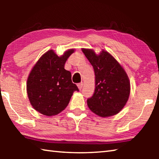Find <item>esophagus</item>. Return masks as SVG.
Instances as JSON below:
<instances>
[{
	"label": "esophagus",
	"instance_id": "1",
	"mask_svg": "<svg viewBox=\"0 0 159 159\" xmlns=\"http://www.w3.org/2000/svg\"><path fill=\"white\" fill-rule=\"evenodd\" d=\"M77 86H78V88H79V89L80 90L82 89V88H83V83H79V84L77 85Z\"/></svg>",
	"mask_w": 159,
	"mask_h": 159
}]
</instances>
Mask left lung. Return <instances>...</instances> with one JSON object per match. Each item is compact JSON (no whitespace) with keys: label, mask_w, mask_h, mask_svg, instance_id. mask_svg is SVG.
I'll list each match as a JSON object with an SVG mask.
<instances>
[{"label":"left lung","mask_w":159,"mask_h":159,"mask_svg":"<svg viewBox=\"0 0 159 159\" xmlns=\"http://www.w3.org/2000/svg\"><path fill=\"white\" fill-rule=\"evenodd\" d=\"M81 50L95 75V93L88 99V107L100 117L117 114L127 103L130 93V80L125 69L106 50L97 55L93 49Z\"/></svg>","instance_id":"left-lung-1"}]
</instances>
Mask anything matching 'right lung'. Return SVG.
Listing matches in <instances>:
<instances>
[{
	"label": "right lung",
	"instance_id": "obj_1",
	"mask_svg": "<svg viewBox=\"0 0 159 159\" xmlns=\"http://www.w3.org/2000/svg\"><path fill=\"white\" fill-rule=\"evenodd\" d=\"M74 49L58 56L53 50L44 53L29 74L26 92L31 106L47 116L60 114L68 105L74 91H79L72 83L71 72L64 64Z\"/></svg>",
	"mask_w": 159,
	"mask_h": 159
}]
</instances>
